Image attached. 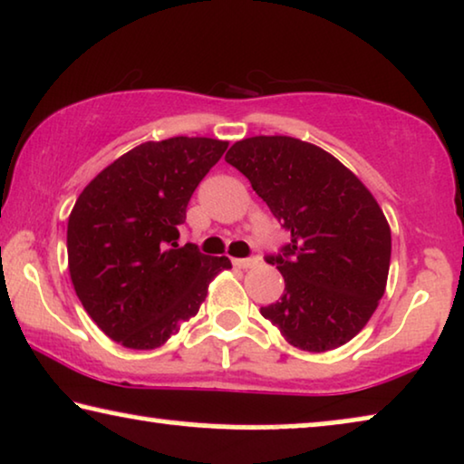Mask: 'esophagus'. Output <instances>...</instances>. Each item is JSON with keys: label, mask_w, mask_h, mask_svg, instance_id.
<instances>
[{"label": "esophagus", "mask_w": 464, "mask_h": 464, "mask_svg": "<svg viewBox=\"0 0 464 464\" xmlns=\"http://www.w3.org/2000/svg\"><path fill=\"white\" fill-rule=\"evenodd\" d=\"M234 266H237V268L249 270V268H253V266H257V257H245V259H234Z\"/></svg>", "instance_id": "esophagus-1"}]
</instances>
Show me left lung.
Listing matches in <instances>:
<instances>
[{"label":"left lung","mask_w":464,"mask_h":464,"mask_svg":"<svg viewBox=\"0 0 464 464\" xmlns=\"http://www.w3.org/2000/svg\"><path fill=\"white\" fill-rule=\"evenodd\" d=\"M237 167L291 234L270 256L285 294L262 308L289 344L325 353L351 342L384 295L391 227L363 181L319 145L285 135L237 141Z\"/></svg>","instance_id":"obj_1"}]
</instances>
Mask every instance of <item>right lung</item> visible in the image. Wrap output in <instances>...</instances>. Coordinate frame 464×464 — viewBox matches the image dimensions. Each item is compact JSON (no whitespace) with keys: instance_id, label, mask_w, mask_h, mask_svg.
<instances>
[{"instance_id":"right-lung-1","label":"right lung","mask_w":464,"mask_h":464,"mask_svg":"<svg viewBox=\"0 0 464 464\" xmlns=\"http://www.w3.org/2000/svg\"><path fill=\"white\" fill-rule=\"evenodd\" d=\"M227 141L170 137L145 141L105 167L67 221L75 295L107 338L151 351L205 302L208 283L232 268L226 256L177 245L194 189Z\"/></svg>"}]
</instances>
